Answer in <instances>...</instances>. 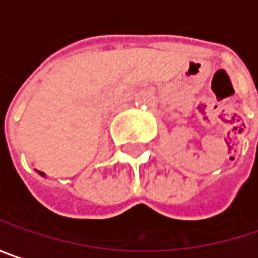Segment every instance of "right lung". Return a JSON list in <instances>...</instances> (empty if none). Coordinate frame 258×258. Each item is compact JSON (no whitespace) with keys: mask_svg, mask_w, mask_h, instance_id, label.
Listing matches in <instances>:
<instances>
[{"mask_svg":"<svg viewBox=\"0 0 258 258\" xmlns=\"http://www.w3.org/2000/svg\"><path fill=\"white\" fill-rule=\"evenodd\" d=\"M38 173H40V175H41V176H44V173H41V172H38Z\"/></svg>","mask_w":258,"mask_h":258,"instance_id":"right-lung-1","label":"right lung"}]
</instances>
